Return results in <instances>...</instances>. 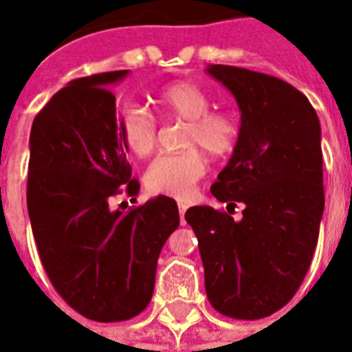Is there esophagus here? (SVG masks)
Here are the masks:
<instances>
[{"label":"esophagus","mask_w":352,"mask_h":352,"mask_svg":"<svg viewBox=\"0 0 352 352\" xmlns=\"http://www.w3.org/2000/svg\"><path fill=\"white\" fill-rule=\"evenodd\" d=\"M177 206H179V215H181V223H184V214H186L188 204L186 203H179V204H177Z\"/></svg>","instance_id":"esophagus-1"}]
</instances>
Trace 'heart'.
Returning a JSON list of instances; mask_svg holds the SVG:
<instances>
[{
    "label": "heart",
    "instance_id": "1",
    "mask_svg": "<svg viewBox=\"0 0 352 352\" xmlns=\"http://www.w3.org/2000/svg\"><path fill=\"white\" fill-rule=\"evenodd\" d=\"M153 102L164 118L186 122L179 153L160 155L149 164L144 182L155 195L188 199L206 173L203 151L212 157H226L239 140V122L228 111H214L212 96L192 82H173L157 91ZM122 144L137 157H148L157 146V120L138 106L122 107L117 115Z\"/></svg>",
    "mask_w": 352,
    "mask_h": 352
}]
</instances>
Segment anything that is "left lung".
<instances>
[{
    "mask_svg": "<svg viewBox=\"0 0 352 352\" xmlns=\"http://www.w3.org/2000/svg\"><path fill=\"white\" fill-rule=\"evenodd\" d=\"M237 100L241 133L232 159L212 184L226 212L193 206L206 296L215 311L259 320L298 292L316 250L323 195L320 120L303 93L268 74L208 65ZM237 202L243 217L230 214Z\"/></svg>",
    "mask_w": 352,
    "mask_h": 352,
    "instance_id": "obj_1",
    "label": "left lung"
}]
</instances>
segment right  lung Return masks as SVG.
<instances>
[{"label": "right lung", "instance_id": "obj_1", "mask_svg": "<svg viewBox=\"0 0 352 352\" xmlns=\"http://www.w3.org/2000/svg\"><path fill=\"white\" fill-rule=\"evenodd\" d=\"M126 74L73 80L36 115L29 140L27 208L41 265L74 311L104 323L148 307L159 254L179 226L177 203L166 195L111 210V197L140 190L109 91Z\"/></svg>", "mask_w": 352, "mask_h": 352}]
</instances>
